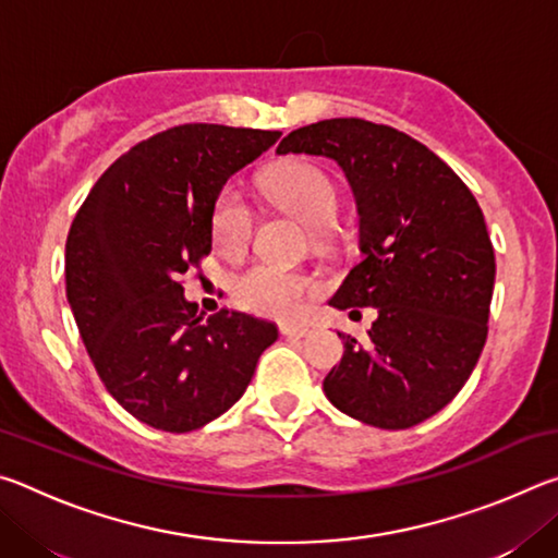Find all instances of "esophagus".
Returning a JSON list of instances; mask_svg holds the SVG:
<instances>
[{
    "instance_id": "esophagus-1",
    "label": "esophagus",
    "mask_w": 558,
    "mask_h": 558,
    "mask_svg": "<svg viewBox=\"0 0 558 558\" xmlns=\"http://www.w3.org/2000/svg\"><path fill=\"white\" fill-rule=\"evenodd\" d=\"M313 329L307 325H280V335L286 337H307Z\"/></svg>"
}]
</instances>
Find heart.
<instances>
[{"label":"heart","mask_w":558,"mask_h":558,"mask_svg":"<svg viewBox=\"0 0 558 558\" xmlns=\"http://www.w3.org/2000/svg\"><path fill=\"white\" fill-rule=\"evenodd\" d=\"M266 192L280 209L295 216L302 223L323 229L337 216V186L325 169L310 162H288L270 172ZM256 229V211L243 199L241 192L226 186L216 196L211 214V231L216 248L226 256H235L248 248ZM323 280L315 272L278 266L270 260H258L235 272L231 280L233 300L243 310L266 317H295L307 307Z\"/></svg>","instance_id":"heart-1"}]
</instances>
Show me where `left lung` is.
Returning a JSON list of instances; mask_svg holds the SVG:
<instances>
[{
    "label": "left lung",
    "mask_w": 558,
    "mask_h": 558,
    "mask_svg": "<svg viewBox=\"0 0 558 558\" xmlns=\"http://www.w3.org/2000/svg\"><path fill=\"white\" fill-rule=\"evenodd\" d=\"M300 153L335 159L356 196L362 258L329 305L379 313L369 342L339 332L327 399L369 426L411 428L456 399L485 347L495 248L483 209L436 153L389 125L319 120L278 147Z\"/></svg>",
    "instance_id": "left-lung-1"
}]
</instances>
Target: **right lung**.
I'll list each match as a JSON object with an SVG mask.
<instances>
[{
  "instance_id": "add662e5",
  "label": "right lung",
  "mask_w": 558,
  "mask_h": 558,
  "mask_svg": "<svg viewBox=\"0 0 558 558\" xmlns=\"http://www.w3.org/2000/svg\"><path fill=\"white\" fill-rule=\"evenodd\" d=\"M282 132L186 122L143 140L93 184L65 239V298L100 381L167 433L202 428L251 384L268 319L221 310L202 323L182 278L211 253L229 177Z\"/></svg>"
}]
</instances>
